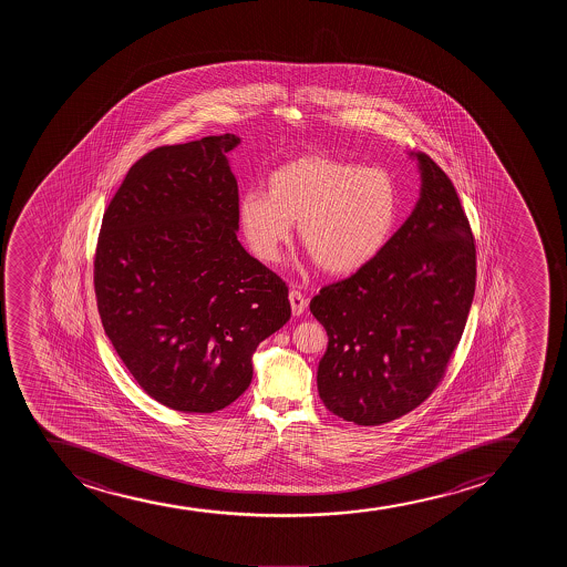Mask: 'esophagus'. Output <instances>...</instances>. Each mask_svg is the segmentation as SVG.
I'll return each mask as SVG.
<instances>
[{
    "label": "esophagus",
    "mask_w": 567,
    "mask_h": 567,
    "mask_svg": "<svg viewBox=\"0 0 567 567\" xmlns=\"http://www.w3.org/2000/svg\"><path fill=\"white\" fill-rule=\"evenodd\" d=\"M289 302H291L293 316H300V313L307 310L308 299L305 295L300 293V291H297V289H291V291H289Z\"/></svg>",
    "instance_id": "esophagus-1"
}]
</instances>
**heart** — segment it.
Listing matches in <instances>:
<instances>
[{
    "instance_id": "1",
    "label": "heart",
    "mask_w": 567,
    "mask_h": 567,
    "mask_svg": "<svg viewBox=\"0 0 567 567\" xmlns=\"http://www.w3.org/2000/svg\"><path fill=\"white\" fill-rule=\"evenodd\" d=\"M398 217V185L385 169L321 155L284 164L268 177V193L249 190L238 200V221L259 259H280L299 223L300 244L321 270L337 276L377 259Z\"/></svg>"
}]
</instances>
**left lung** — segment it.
<instances>
[{"label":"left lung","instance_id":"obj_1","mask_svg":"<svg viewBox=\"0 0 567 567\" xmlns=\"http://www.w3.org/2000/svg\"><path fill=\"white\" fill-rule=\"evenodd\" d=\"M420 198L384 251L313 297L329 344L318 391L327 409L380 425L422 404L443 378L475 295V241L456 189L423 153Z\"/></svg>","mask_w":567,"mask_h":567}]
</instances>
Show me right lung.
Segmentation results:
<instances>
[{"instance_id": "add662e5", "label": "right lung", "mask_w": 567, "mask_h": 567, "mask_svg": "<svg viewBox=\"0 0 567 567\" xmlns=\"http://www.w3.org/2000/svg\"><path fill=\"white\" fill-rule=\"evenodd\" d=\"M235 134L142 156L105 209L94 287L105 334L137 384L179 412L221 411L254 353L291 318L284 281L238 241Z\"/></svg>"}]
</instances>
